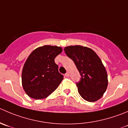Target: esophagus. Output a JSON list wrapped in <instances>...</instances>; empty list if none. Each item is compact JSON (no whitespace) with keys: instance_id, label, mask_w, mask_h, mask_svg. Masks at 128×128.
I'll use <instances>...</instances> for the list:
<instances>
[{"instance_id":"obj_1","label":"esophagus","mask_w":128,"mask_h":128,"mask_svg":"<svg viewBox=\"0 0 128 128\" xmlns=\"http://www.w3.org/2000/svg\"><path fill=\"white\" fill-rule=\"evenodd\" d=\"M65 76H66V77H69V73H68V72L66 73V74H65Z\"/></svg>"}]
</instances>
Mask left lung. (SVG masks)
I'll use <instances>...</instances> for the list:
<instances>
[{"label":"left lung","instance_id":"obj_1","mask_svg":"<svg viewBox=\"0 0 128 128\" xmlns=\"http://www.w3.org/2000/svg\"><path fill=\"white\" fill-rule=\"evenodd\" d=\"M66 55L74 61L81 76L76 83L78 92L84 100L94 102L100 100L107 89L106 70L96 53L81 46L64 48Z\"/></svg>","mask_w":128,"mask_h":128}]
</instances>
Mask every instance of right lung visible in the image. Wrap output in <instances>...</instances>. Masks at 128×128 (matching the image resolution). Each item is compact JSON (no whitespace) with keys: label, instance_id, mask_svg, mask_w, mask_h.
Returning a JSON list of instances; mask_svg holds the SVG:
<instances>
[{"label":"right lung","instance_id":"obj_1","mask_svg":"<svg viewBox=\"0 0 128 128\" xmlns=\"http://www.w3.org/2000/svg\"><path fill=\"white\" fill-rule=\"evenodd\" d=\"M62 51L60 47L44 46L30 54L22 72V86L29 97L46 98L59 86L64 76L59 72L54 59Z\"/></svg>","mask_w":128,"mask_h":128}]
</instances>
